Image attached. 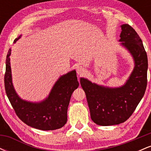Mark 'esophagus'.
Segmentation results:
<instances>
[{"instance_id": "34e87169", "label": "esophagus", "mask_w": 151, "mask_h": 151, "mask_svg": "<svg viewBox=\"0 0 151 151\" xmlns=\"http://www.w3.org/2000/svg\"><path fill=\"white\" fill-rule=\"evenodd\" d=\"M77 73L79 74V75H81V74H84L85 73V69L82 67H77Z\"/></svg>"}]
</instances>
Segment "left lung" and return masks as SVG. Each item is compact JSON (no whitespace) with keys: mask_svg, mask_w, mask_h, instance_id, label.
<instances>
[{"mask_svg":"<svg viewBox=\"0 0 151 151\" xmlns=\"http://www.w3.org/2000/svg\"><path fill=\"white\" fill-rule=\"evenodd\" d=\"M121 27L119 45L130 54L134 64L126 82L111 87L80 78L91 120L99 126L118 125L126 121L132 115L146 89L148 58L141 39L128 24Z\"/></svg>","mask_w":151,"mask_h":151,"instance_id":"1","label":"left lung"}]
</instances>
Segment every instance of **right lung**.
Wrapping results in <instances>:
<instances>
[{"mask_svg":"<svg viewBox=\"0 0 151 151\" xmlns=\"http://www.w3.org/2000/svg\"><path fill=\"white\" fill-rule=\"evenodd\" d=\"M20 35L14 43L21 37ZM12 50L7 55L4 83L8 99L15 113L22 122L30 127L42 131L60 129L67 121V109L72 93L79 86L76 70L61 75L55 81L45 99L40 101L22 99L15 91L12 79L10 56Z\"/></svg>","mask_w":151,"mask_h":151,"instance_id":"right-lung-1","label":"right lung"}]
</instances>
